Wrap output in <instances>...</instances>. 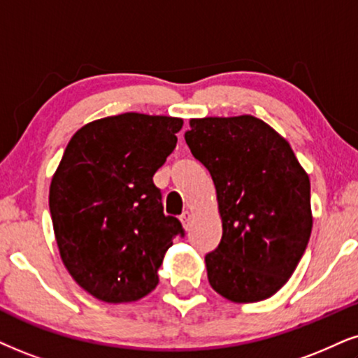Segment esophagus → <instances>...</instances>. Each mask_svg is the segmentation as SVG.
Wrapping results in <instances>:
<instances>
[{"label":"esophagus","instance_id":"esophagus-1","mask_svg":"<svg viewBox=\"0 0 358 358\" xmlns=\"http://www.w3.org/2000/svg\"><path fill=\"white\" fill-rule=\"evenodd\" d=\"M192 220H193V213L189 211V210L183 211V215L180 216V221H182V224H183L185 229H188V226H189V223H192Z\"/></svg>","mask_w":358,"mask_h":358}]
</instances>
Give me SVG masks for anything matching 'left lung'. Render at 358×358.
<instances>
[{
	"mask_svg": "<svg viewBox=\"0 0 358 358\" xmlns=\"http://www.w3.org/2000/svg\"><path fill=\"white\" fill-rule=\"evenodd\" d=\"M185 140L210 171L223 223L205 257L210 286L238 304L268 299L309 243V175L287 140L252 115L192 119Z\"/></svg>",
	"mask_w": 358,
	"mask_h": 358,
	"instance_id": "obj_1",
	"label": "left lung"
}]
</instances>
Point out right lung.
Here are the masks:
<instances>
[{"instance_id":"obj_1","label":"right lung","mask_w":358,"mask_h":358,"mask_svg":"<svg viewBox=\"0 0 358 358\" xmlns=\"http://www.w3.org/2000/svg\"><path fill=\"white\" fill-rule=\"evenodd\" d=\"M182 127L178 117L127 112L89 122L67 143L49 187L54 236L72 279L99 301L150 294L166 250L183 236L153 185Z\"/></svg>"}]
</instances>
